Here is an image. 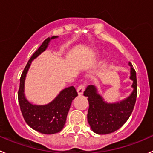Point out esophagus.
I'll list each match as a JSON object with an SVG mask.
<instances>
[{"label": "esophagus", "mask_w": 153, "mask_h": 153, "mask_svg": "<svg viewBox=\"0 0 153 153\" xmlns=\"http://www.w3.org/2000/svg\"><path fill=\"white\" fill-rule=\"evenodd\" d=\"M84 89H85V86H84V84H81V85L78 87V90H77L78 95H82L84 91Z\"/></svg>", "instance_id": "1"}]
</instances>
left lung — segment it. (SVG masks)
I'll return each mask as SVG.
<instances>
[{
    "mask_svg": "<svg viewBox=\"0 0 153 153\" xmlns=\"http://www.w3.org/2000/svg\"><path fill=\"white\" fill-rule=\"evenodd\" d=\"M130 79L133 81V91L128 98L115 103H108L98 93L94 85H89L84 92L89 102L87 120L91 129L99 134H107L119 129L128 120L132 113L137 98L136 72L131 63Z\"/></svg>",
    "mask_w": 153,
    "mask_h": 153,
    "instance_id": "left-lung-1",
    "label": "left lung"
}]
</instances>
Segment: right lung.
<instances>
[{
    "label": "right lung",
    "mask_w": 153,
    "mask_h": 153,
    "mask_svg": "<svg viewBox=\"0 0 153 153\" xmlns=\"http://www.w3.org/2000/svg\"><path fill=\"white\" fill-rule=\"evenodd\" d=\"M57 36H54L51 38L48 37L33 53L22 74L18 93L21 111L25 122L33 129L45 134H55L63 129L72 100L78 96L75 88L72 86L63 89L52 102L47 105H33L25 97V78L31 63L46 50L51 39H57Z\"/></svg>",
    "instance_id": "add662e5"
}]
</instances>
